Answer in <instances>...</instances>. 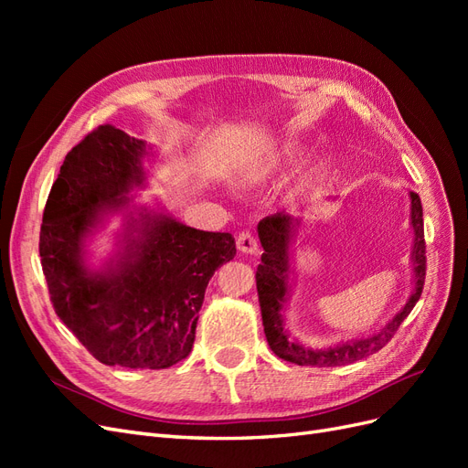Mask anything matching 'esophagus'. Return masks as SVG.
I'll list each match as a JSON object with an SVG mask.
<instances>
[{
  "label": "esophagus",
  "instance_id": "obj_1",
  "mask_svg": "<svg viewBox=\"0 0 468 468\" xmlns=\"http://www.w3.org/2000/svg\"><path fill=\"white\" fill-rule=\"evenodd\" d=\"M236 246H238V250L242 251V253H258V239L253 238V234L251 232H248V230H244V232H239L238 236H236Z\"/></svg>",
  "mask_w": 468,
  "mask_h": 468
}]
</instances>
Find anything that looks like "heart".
<instances>
[{
    "label": "heart",
    "instance_id": "obj_1",
    "mask_svg": "<svg viewBox=\"0 0 468 468\" xmlns=\"http://www.w3.org/2000/svg\"><path fill=\"white\" fill-rule=\"evenodd\" d=\"M294 155H296V150L292 146L281 148L279 152L267 155V158H263L260 164L253 165L250 172H248V179L250 181H258V183L271 179L275 174L281 172L282 167L289 165L294 160ZM322 169H324V165L320 162L308 164L303 169V174H301V186H310V183L316 181L322 176Z\"/></svg>",
    "mask_w": 468,
    "mask_h": 468
}]
</instances>
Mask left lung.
I'll return each instance as SVG.
<instances>
[{
  "label": "left lung",
  "instance_id": "1",
  "mask_svg": "<svg viewBox=\"0 0 468 468\" xmlns=\"http://www.w3.org/2000/svg\"><path fill=\"white\" fill-rule=\"evenodd\" d=\"M410 201H412V226H414V291L404 308L396 314L380 332L365 337L353 339V342L339 344L328 349H310L301 346L299 342L289 337L282 330V314L281 310L287 303L289 296V248L292 232L299 226V218H294L287 212H277V215L265 217L258 224V236L263 248L261 263L256 271L258 296L261 306L263 330L267 344L271 347L277 357L285 359L294 365L304 367H337L356 363L363 357H369L378 349L385 347L392 335L399 332L400 324L406 316L412 313V308L420 301L423 291V281H426V238H423V210L420 195L410 191Z\"/></svg>",
  "mask_w": 468,
  "mask_h": 468
}]
</instances>
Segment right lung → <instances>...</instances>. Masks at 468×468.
Returning a JSON list of instances; mask_svg holds the SVG:
<instances>
[{"label":"right lung","instance_id":"right-lung-1","mask_svg":"<svg viewBox=\"0 0 468 468\" xmlns=\"http://www.w3.org/2000/svg\"><path fill=\"white\" fill-rule=\"evenodd\" d=\"M144 140L101 124L68 152L40 224L54 313L103 365L167 369L186 359L205 291L236 256L229 232L191 229L146 208L126 222L117 260L91 271L83 242L144 183Z\"/></svg>","mask_w":468,"mask_h":468}]
</instances>
